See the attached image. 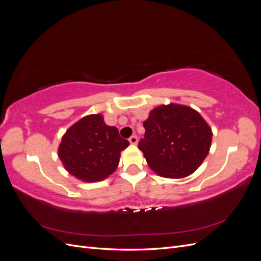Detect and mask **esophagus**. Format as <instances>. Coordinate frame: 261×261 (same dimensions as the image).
Masks as SVG:
<instances>
[{"label":"esophagus","instance_id":"1","mask_svg":"<svg viewBox=\"0 0 261 261\" xmlns=\"http://www.w3.org/2000/svg\"><path fill=\"white\" fill-rule=\"evenodd\" d=\"M137 141H138V138H137V136H132L130 138H129V143L132 144V145H136L137 144Z\"/></svg>","mask_w":261,"mask_h":261}]
</instances>
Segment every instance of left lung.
<instances>
[{
	"label": "left lung",
	"instance_id": "8db88e82",
	"mask_svg": "<svg viewBox=\"0 0 261 261\" xmlns=\"http://www.w3.org/2000/svg\"><path fill=\"white\" fill-rule=\"evenodd\" d=\"M138 148L158 175L181 178L200 167L209 153L212 132L194 109L175 103L160 106L144 122Z\"/></svg>",
	"mask_w": 261,
	"mask_h": 261
}]
</instances>
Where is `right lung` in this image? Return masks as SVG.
Here are the masks:
<instances>
[{
    "mask_svg": "<svg viewBox=\"0 0 261 261\" xmlns=\"http://www.w3.org/2000/svg\"><path fill=\"white\" fill-rule=\"evenodd\" d=\"M128 145L115 126L107 125L101 114H92L66 130L59 156L69 174L84 181H99L116 170L121 151Z\"/></svg>",
    "mask_w": 261,
    "mask_h": 261,
    "instance_id": "obj_1",
    "label": "right lung"
}]
</instances>
